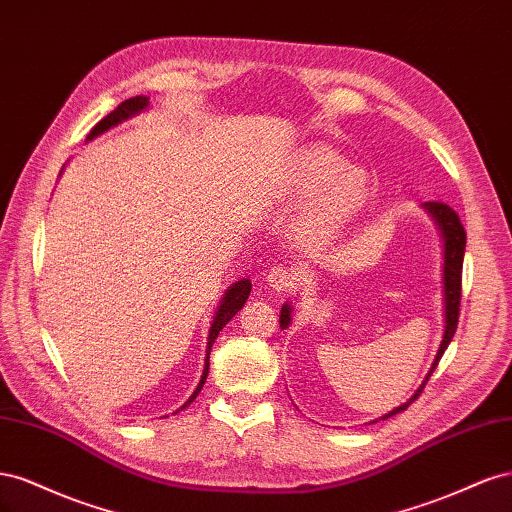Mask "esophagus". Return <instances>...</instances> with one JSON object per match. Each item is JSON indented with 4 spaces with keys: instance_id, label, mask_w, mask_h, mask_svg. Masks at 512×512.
Here are the masks:
<instances>
[{
    "instance_id": "1",
    "label": "esophagus",
    "mask_w": 512,
    "mask_h": 512,
    "mask_svg": "<svg viewBox=\"0 0 512 512\" xmlns=\"http://www.w3.org/2000/svg\"><path fill=\"white\" fill-rule=\"evenodd\" d=\"M267 282L273 290L282 292V290H288V288L297 284V273L288 269L286 265H275L267 271Z\"/></svg>"
}]
</instances>
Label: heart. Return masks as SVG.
Listing matches in <instances>:
<instances>
[{"instance_id":"heart-1","label":"heart","mask_w":512,"mask_h":512,"mask_svg":"<svg viewBox=\"0 0 512 512\" xmlns=\"http://www.w3.org/2000/svg\"><path fill=\"white\" fill-rule=\"evenodd\" d=\"M290 194L297 203H309L303 230L312 239L337 235L371 194V181L329 147L305 149L290 173Z\"/></svg>"}]
</instances>
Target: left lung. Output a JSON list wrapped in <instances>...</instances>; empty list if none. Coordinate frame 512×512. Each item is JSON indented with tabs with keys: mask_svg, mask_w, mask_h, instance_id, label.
Segmentation results:
<instances>
[{
	"mask_svg": "<svg viewBox=\"0 0 512 512\" xmlns=\"http://www.w3.org/2000/svg\"><path fill=\"white\" fill-rule=\"evenodd\" d=\"M429 213L431 218L438 222L440 230H442V237H444V303H446V331H444V339L440 344V350L436 354V361L431 365V371L427 374L425 382L421 384V389L414 393V397L410 401H406L404 406L395 408L393 412H389L382 418H389L397 412H404L414 399H418V395L423 393L427 380L431 378L433 369L438 367L442 354L446 350V346L451 344V339L457 331V322H459V303H461V269H463V252H466V230H463V224L459 220V215L448 207L446 203H438V200H431V203L423 205ZM290 324V305L282 307V314H280V327L286 329Z\"/></svg>",
	"mask_w": 512,
	"mask_h": 512,
	"instance_id": "obj_1",
	"label": "left lung"
}]
</instances>
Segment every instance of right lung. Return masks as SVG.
<instances>
[{
    "label": "right lung",
    "mask_w": 512,
    "mask_h": 512,
    "mask_svg": "<svg viewBox=\"0 0 512 512\" xmlns=\"http://www.w3.org/2000/svg\"><path fill=\"white\" fill-rule=\"evenodd\" d=\"M147 102H149V98H143V96H136V98H130V100H126V102H121V104L115 108V111L108 113L102 121H98L96 126L91 128V132L87 134V138H94V136L102 134L104 130L117 126L119 121L128 119V117H132V115H136V113H141L143 108L147 106ZM250 290H252L250 280H241V282H237L235 286H232V288L226 292V297L222 299V305H220V309H218V314H215V320H213L211 331H209V346H207V359H205L203 378H200L198 389L194 391V395L190 397V401L200 393V389H203V384H205V380H207L209 354H211V346H213V342H215V337L220 335V331L226 327L228 320H230L232 316H235V314L239 312V309L243 307V303L247 301V297H250ZM190 401H188V404H190Z\"/></svg>",
    "instance_id": "add662e5"
}]
</instances>
